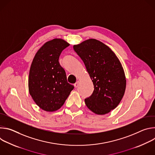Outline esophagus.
<instances>
[{
	"label": "esophagus",
	"instance_id": "34e87169",
	"mask_svg": "<svg viewBox=\"0 0 155 155\" xmlns=\"http://www.w3.org/2000/svg\"><path fill=\"white\" fill-rule=\"evenodd\" d=\"M78 86H79V81H77V82L74 84V86H75V87H77Z\"/></svg>",
	"mask_w": 155,
	"mask_h": 155
}]
</instances>
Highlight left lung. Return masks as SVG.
<instances>
[{
	"instance_id": "8db88e82",
	"label": "left lung",
	"mask_w": 155,
	"mask_h": 155,
	"mask_svg": "<svg viewBox=\"0 0 155 155\" xmlns=\"http://www.w3.org/2000/svg\"><path fill=\"white\" fill-rule=\"evenodd\" d=\"M83 61L94 84L93 94L84 99L87 107L97 115H105L121 102L126 80L122 65L114 52L93 38L74 46Z\"/></svg>"
}]
</instances>
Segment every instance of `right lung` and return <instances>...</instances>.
Returning <instances> with one entry per match:
<instances>
[{
	"label": "right lung",
	"instance_id": "1",
	"mask_svg": "<svg viewBox=\"0 0 155 155\" xmlns=\"http://www.w3.org/2000/svg\"><path fill=\"white\" fill-rule=\"evenodd\" d=\"M70 44L61 38L46 42L35 54L30 68L28 86L35 104L47 112L59 109L74 86L68 82L59 56Z\"/></svg>",
	"mask_w": 155,
	"mask_h": 155
}]
</instances>
